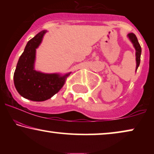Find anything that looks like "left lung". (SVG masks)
I'll return each instance as SVG.
<instances>
[{
    "label": "left lung",
    "mask_w": 154,
    "mask_h": 154,
    "mask_svg": "<svg viewBox=\"0 0 154 154\" xmlns=\"http://www.w3.org/2000/svg\"><path fill=\"white\" fill-rule=\"evenodd\" d=\"M128 38H129L130 42L133 45L134 49H135V56H136V71L137 70L140 64V57L142 53V48L139 43L138 40L137 38L136 35L133 33H130L128 34Z\"/></svg>",
    "instance_id": "left-lung-1"
}]
</instances>
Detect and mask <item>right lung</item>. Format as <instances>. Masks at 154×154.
I'll return each mask as SVG.
<instances>
[{"instance_id": "add662e5", "label": "right lung", "mask_w": 154, "mask_h": 154, "mask_svg": "<svg viewBox=\"0 0 154 154\" xmlns=\"http://www.w3.org/2000/svg\"><path fill=\"white\" fill-rule=\"evenodd\" d=\"M47 31L43 30L27 43L19 59L14 73V84L18 93L27 100L43 102L60 91L67 75L45 73L35 70L36 49Z\"/></svg>"}]
</instances>
